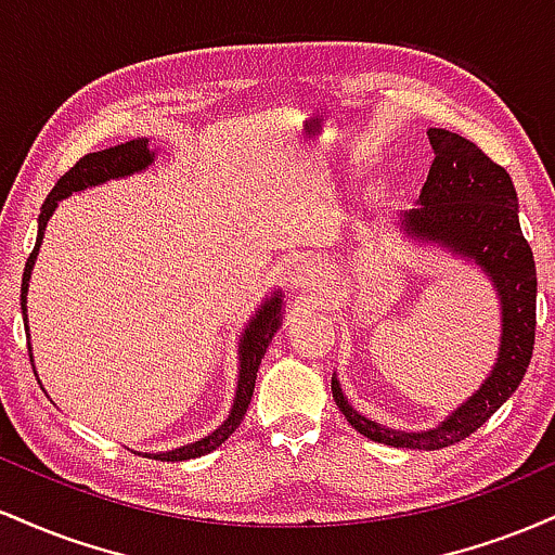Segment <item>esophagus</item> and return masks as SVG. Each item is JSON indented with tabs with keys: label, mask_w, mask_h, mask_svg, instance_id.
<instances>
[{
	"label": "esophagus",
	"mask_w": 555,
	"mask_h": 555,
	"mask_svg": "<svg viewBox=\"0 0 555 555\" xmlns=\"http://www.w3.org/2000/svg\"><path fill=\"white\" fill-rule=\"evenodd\" d=\"M295 282H297V284H305V269H297V273H295Z\"/></svg>",
	"instance_id": "34e87169"
}]
</instances>
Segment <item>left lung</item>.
Returning <instances> with one entry per match:
<instances>
[{
	"instance_id": "left-lung-1",
	"label": "left lung",
	"mask_w": 555,
	"mask_h": 555,
	"mask_svg": "<svg viewBox=\"0 0 555 555\" xmlns=\"http://www.w3.org/2000/svg\"><path fill=\"white\" fill-rule=\"evenodd\" d=\"M433 158L417 208L399 216L406 237L436 242L480 266L501 297V347L493 371L477 391L438 428L404 433L360 415L331 378L336 406L354 430L393 449L436 451L460 443L480 428L517 391L534 349L538 271L519 227V201L512 177L473 140L430 127Z\"/></svg>"
}]
</instances>
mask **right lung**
<instances>
[{
	"instance_id": "add662e5",
	"label": "right lung",
	"mask_w": 555,
	"mask_h": 555,
	"mask_svg": "<svg viewBox=\"0 0 555 555\" xmlns=\"http://www.w3.org/2000/svg\"><path fill=\"white\" fill-rule=\"evenodd\" d=\"M156 154L149 149V138H138V140H127L122 145H114V149L106 151H95V154L82 156L73 169L65 171L54 184V190L49 193L47 201H43L41 214H38V234H36V247L30 253L28 263H25L23 271V284H21V310H23V321H25V331H28V305H25V295H28V282H30V271H34L38 247H41L43 240V229H47V221L52 219L54 208L60 206L62 197L80 193L86 188H95V184H104L109 180H119V177L135 175V171H143L145 167L154 164ZM279 326H282V295L273 292V295L266 299L263 305L256 310V315L250 318L247 323L245 334L240 339V378H237V393H234V404L229 417L224 420V425H219L211 436L201 438V441L180 446V449H171L167 454H145L149 460H162V462H184V460H195V456L211 454L216 446H221L232 436L234 430L240 428L242 417H245L247 404L253 399V388H256V375L260 367V360H263L266 349L276 334ZM30 349V347H28ZM34 360V354H30Z\"/></svg>"
}]
</instances>
